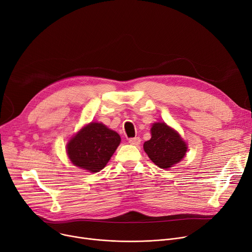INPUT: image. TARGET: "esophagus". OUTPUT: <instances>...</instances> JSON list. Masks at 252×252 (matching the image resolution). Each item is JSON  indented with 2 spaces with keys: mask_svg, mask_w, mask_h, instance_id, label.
Here are the masks:
<instances>
[{
  "mask_svg": "<svg viewBox=\"0 0 252 252\" xmlns=\"http://www.w3.org/2000/svg\"><path fill=\"white\" fill-rule=\"evenodd\" d=\"M128 143H129L130 145L139 146V145L141 144V139H140L139 137H137V138H131V139H129V140H128Z\"/></svg>",
  "mask_w": 252,
  "mask_h": 252,
  "instance_id": "34e87169",
  "label": "esophagus"
}]
</instances>
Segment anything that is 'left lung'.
<instances>
[{
    "label": "left lung",
    "instance_id": "8db88e82",
    "mask_svg": "<svg viewBox=\"0 0 252 252\" xmlns=\"http://www.w3.org/2000/svg\"><path fill=\"white\" fill-rule=\"evenodd\" d=\"M144 150L158 167L168 169L186 156L188 146L175 129L165 123H155L151 127V139L144 143Z\"/></svg>",
    "mask_w": 252,
    "mask_h": 252
}]
</instances>
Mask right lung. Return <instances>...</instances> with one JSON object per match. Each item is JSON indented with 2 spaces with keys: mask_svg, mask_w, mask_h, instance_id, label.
Masks as SVG:
<instances>
[{
  "mask_svg": "<svg viewBox=\"0 0 252 252\" xmlns=\"http://www.w3.org/2000/svg\"><path fill=\"white\" fill-rule=\"evenodd\" d=\"M120 144L116 131L101 123H90L66 144V154L75 166L95 173L104 168Z\"/></svg>",
  "mask_w": 252,
  "mask_h": 252,
  "instance_id": "obj_1",
  "label": "right lung"
}]
</instances>
